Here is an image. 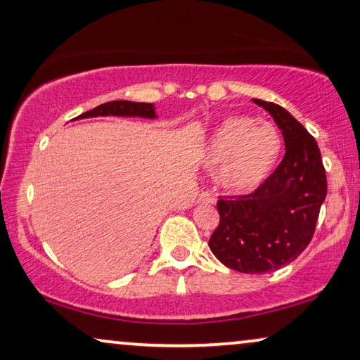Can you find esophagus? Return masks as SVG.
<instances>
[{"label": "esophagus", "mask_w": 360, "mask_h": 360, "mask_svg": "<svg viewBox=\"0 0 360 360\" xmlns=\"http://www.w3.org/2000/svg\"><path fill=\"white\" fill-rule=\"evenodd\" d=\"M214 201H216V199H214V195L211 193H201L198 198L199 204H214Z\"/></svg>", "instance_id": "esophagus-1"}]
</instances>
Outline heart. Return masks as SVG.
Instances as JSON below:
<instances>
[{
	"mask_svg": "<svg viewBox=\"0 0 360 360\" xmlns=\"http://www.w3.org/2000/svg\"><path fill=\"white\" fill-rule=\"evenodd\" d=\"M282 151V136L271 122L231 116L209 136L204 166L217 169V181L231 193H249L271 174Z\"/></svg>",
	"mask_w": 360,
	"mask_h": 360,
	"instance_id": "heart-1",
	"label": "heart"
}]
</instances>
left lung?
<instances>
[{
  "label": "left lung",
  "instance_id": "8db88e82",
  "mask_svg": "<svg viewBox=\"0 0 360 360\" xmlns=\"http://www.w3.org/2000/svg\"><path fill=\"white\" fill-rule=\"evenodd\" d=\"M274 117L285 154L254 193L217 201L221 221L209 248L244 274H264L288 266L311 243L327 194L326 169L316 139L279 104L252 99Z\"/></svg>",
  "mask_w": 360,
  "mask_h": 360
}]
</instances>
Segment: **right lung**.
Masks as SVG:
<instances>
[{"instance_id":"add662e5","label":"right lung","mask_w":360,"mask_h":360,"mask_svg":"<svg viewBox=\"0 0 360 360\" xmlns=\"http://www.w3.org/2000/svg\"><path fill=\"white\" fill-rule=\"evenodd\" d=\"M98 116H121V117H144V120H156L153 103H133V101H109L99 104L91 111H86L76 120Z\"/></svg>"}]
</instances>
